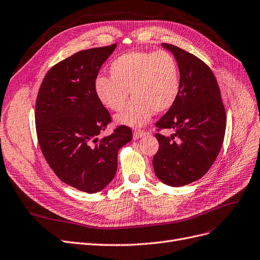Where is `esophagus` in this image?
<instances>
[{"label": "esophagus", "instance_id": "esophagus-1", "mask_svg": "<svg viewBox=\"0 0 260 260\" xmlns=\"http://www.w3.org/2000/svg\"><path fill=\"white\" fill-rule=\"evenodd\" d=\"M146 136V132H143V131H135L133 133V137H134V139L135 140H137V139H140V138H142V137H145Z\"/></svg>", "mask_w": 260, "mask_h": 260}]
</instances>
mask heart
Segmentation results:
<instances>
[{
  "label": "heart",
  "instance_id": "heart-1",
  "mask_svg": "<svg viewBox=\"0 0 260 260\" xmlns=\"http://www.w3.org/2000/svg\"><path fill=\"white\" fill-rule=\"evenodd\" d=\"M109 77L99 76L94 91L99 101L112 111H121L129 94L133 96L115 123L139 127L155 112L170 109L180 93V72L167 51H133L120 55L109 66Z\"/></svg>",
  "mask_w": 260,
  "mask_h": 260
}]
</instances>
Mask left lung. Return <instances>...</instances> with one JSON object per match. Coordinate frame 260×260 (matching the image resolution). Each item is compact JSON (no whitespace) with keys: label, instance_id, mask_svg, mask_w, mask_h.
I'll return each instance as SVG.
<instances>
[{"label":"left lung","instance_id":"1","mask_svg":"<svg viewBox=\"0 0 260 260\" xmlns=\"http://www.w3.org/2000/svg\"><path fill=\"white\" fill-rule=\"evenodd\" d=\"M180 72V93L156 127L174 131L156 134L159 149L153 157L158 180L169 186H183L206 175L223 145L226 113L214 74L194 54L169 44Z\"/></svg>","mask_w":260,"mask_h":260}]
</instances>
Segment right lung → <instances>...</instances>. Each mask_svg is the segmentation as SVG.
<instances>
[{
  "label": "right lung",
  "mask_w": 260,
  "mask_h": 260,
  "mask_svg": "<svg viewBox=\"0 0 260 260\" xmlns=\"http://www.w3.org/2000/svg\"><path fill=\"white\" fill-rule=\"evenodd\" d=\"M117 44L79 51L54 65L38 91L35 123L48 164L64 183L94 194L113 180L118 152L133 134L119 126L100 137L111 118L94 91L100 69Z\"/></svg>",
  "instance_id": "right-lung-1"
}]
</instances>
